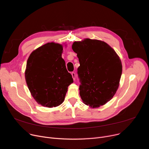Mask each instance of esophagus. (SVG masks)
<instances>
[{
    "label": "esophagus",
    "mask_w": 149,
    "mask_h": 149,
    "mask_svg": "<svg viewBox=\"0 0 149 149\" xmlns=\"http://www.w3.org/2000/svg\"><path fill=\"white\" fill-rule=\"evenodd\" d=\"M71 75H72V78H73V79H74V80H75V77H76L75 73V72H72L71 73Z\"/></svg>",
    "instance_id": "obj_1"
}]
</instances>
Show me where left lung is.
Returning a JSON list of instances; mask_svg holds the SVG:
<instances>
[{
  "mask_svg": "<svg viewBox=\"0 0 149 149\" xmlns=\"http://www.w3.org/2000/svg\"><path fill=\"white\" fill-rule=\"evenodd\" d=\"M72 48L79 62L77 72L82 101L92 108L104 105L119 86L122 74L119 56L107 43L97 39L74 42Z\"/></svg>",
  "mask_w": 149,
  "mask_h": 149,
  "instance_id": "1",
  "label": "left lung"
}]
</instances>
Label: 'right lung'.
Here are the masks:
<instances>
[{
  "label": "right lung",
  "mask_w": 149,
  "mask_h": 149,
  "mask_svg": "<svg viewBox=\"0 0 149 149\" xmlns=\"http://www.w3.org/2000/svg\"><path fill=\"white\" fill-rule=\"evenodd\" d=\"M63 47L51 42L33 51L28 58L25 79L36 101L47 107H57L64 101L73 78L62 58Z\"/></svg>",
  "instance_id": "obj_1"
}]
</instances>
